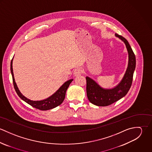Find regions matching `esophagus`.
Listing matches in <instances>:
<instances>
[{
  "label": "esophagus",
  "mask_w": 152,
  "mask_h": 152,
  "mask_svg": "<svg viewBox=\"0 0 152 152\" xmlns=\"http://www.w3.org/2000/svg\"><path fill=\"white\" fill-rule=\"evenodd\" d=\"M83 72V69H82V68L81 67H78L74 71V74L75 76H79L80 75H81Z\"/></svg>",
  "instance_id": "34e87169"
}]
</instances>
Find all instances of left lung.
<instances>
[{
	"mask_svg": "<svg viewBox=\"0 0 152 152\" xmlns=\"http://www.w3.org/2000/svg\"><path fill=\"white\" fill-rule=\"evenodd\" d=\"M115 36L122 40L126 45L129 56L128 68L120 83L112 89H104L92 79L86 77L88 99L91 103L96 106L106 107L118 101L127 94L132 86L136 66L135 55L126 39L118 34H115Z\"/></svg>",
	"mask_w": 152,
	"mask_h": 152,
	"instance_id": "1",
	"label": "left lung"
}]
</instances>
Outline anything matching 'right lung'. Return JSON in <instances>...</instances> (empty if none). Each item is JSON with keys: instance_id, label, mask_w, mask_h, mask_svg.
I'll list each match as a JSON object with an SVG mask.
<instances>
[{"instance_id": "obj_1", "label": "right lung", "mask_w": 152, "mask_h": 152, "mask_svg": "<svg viewBox=\"0 0 152 152\" xmlns=\"http://www.w3.org/2000/svg\"><path fill=\"white\" fill-rule=\"evenodd\" d=\"M12 63H13V59L12 60L11 63H10V71L12 75L13 86L16 93L18 94L19 96L22 99V100L25 101L26 103H27L31 107L42 110H46L54 108L62 104V102H63L65 98V93H66V89L69 87L71 83L73 81L72 79L66 81L65 83L54 94H53L51 96L47 98V99H45L42 101H31L27 98L26 97H25L24 95H23L17 86L16 83L15 81L14 75L13 72V68H12Z\"/></svg>"}]
</instances>
